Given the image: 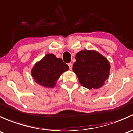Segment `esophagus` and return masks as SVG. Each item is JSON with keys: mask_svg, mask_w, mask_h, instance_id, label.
<instances>
[{"mask_svg": "<svg viewBox=\"0 0 133 133\" xmlns=\"http://www.w3.org/2000/svg\"><path fill=\"white\" fill-rule=\"evenodd\" d=\"M68 66H69V69H71V70L72 68H73V65H72L71 63H69V64H68Z\"/></svg>", "mask_w": 133, "mask_h": 133, "instance_id": "34e87169", "label": "esophagus"}]
</instances>
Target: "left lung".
I'll return each mask as SVG.
<instances>
[{"instance_id": "left-lung-1", "label": "left lung", "mask_w": 133, "mask_h": 133, "mask_svg": "<svg viewBox=\"0 0 133 133\" xmlns=\"http://www.w3.org/2000/svg\"><path fill=\"white\" fill-rule=\"evenodd\" d=\"M73 66L80 84L88 89H98L109 75L110 64L95 51H81L76 53Z\"/></svg>"}]
</instances>
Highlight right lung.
I'll list each match as a JSON object with an SVG mask.
<instances>
[{
    "label": "right lung",
    "instance_id": "add662e5",
    "mask_svg": "<svg viewBox=\"0 0 133 133\" xmlns=\"http://www.w3.org/2000/svg\"><path fill=\"white\" fill-rule=\"evenodd\" d=\"M68 69V65L61 58H57L53 54H48L35 65L31 75L37 84L52 88L62 73Z\"/></svg>",
    "mask_w": 133,
    "mask_h": 133
}]
</instances>
